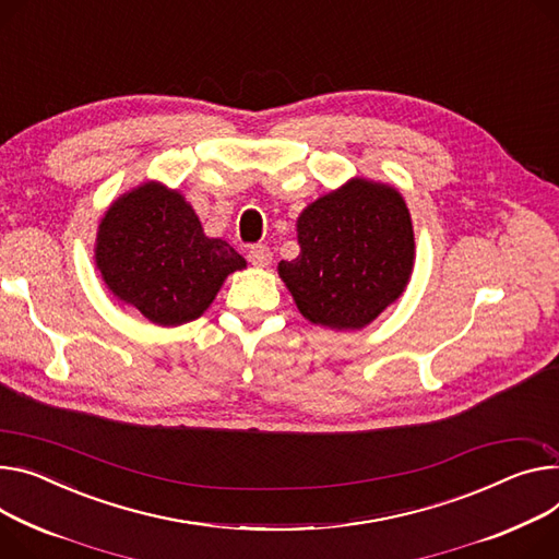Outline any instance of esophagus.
Masks as SVG:
<instances>
[{
	"mask_svg": "<svg viewBox=\"0 0 559 559\" xmlns=\"http://www.w3.org/2000/svg\"><path fill=\"white\" fill-rule=\"evenodd\" d=\"M246 257H248V262H250L252 266L264 269V266L271 264L273 252H271V248L264 246V243H254V246L248 248V254H246Z\"/></svg>",
	"mask_w": 559,
	"mask_h": 559,
	"instance_id": "obj_1",
	"label": "esophagus"
}]
</instances>
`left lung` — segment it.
I'll return each instance as SVG.
<instances>
[{
  "mask_svg": "<svg viewBox=\"0 0 559 559\" xmlns=\"http://www.w3.org/2000/svg\"><path fill=\"white\" fill-rule=\"evenodd\" d=\"M299 254L280 264L295 305L313 324L360 329L403 293L414 266V230L403 197L354 179L297 219Z\"/></svg>",
  "mask_w": 559,
  "mask_h": 559,
  "instance_id": "1",
  "label": "left lung"
}]
</instances>
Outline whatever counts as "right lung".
<instances>
[{
    "mask_svg": "<svg viewBox=\"0 0 559 559\" xmlns=\"http://www.w3.org/2000/svg\"><path fill=\"white\" fill-rule=\"evenodd\" d=\"M96 264L109 290L160 326L199 318L246 260L203 235L192 205L160 183L120 197L98 230Z\"/></svg>",
    "mask_w": 559,
    "mask_h": 559,
    "instance_id": "1",
    "label": "right lung"
}]
</instances>
